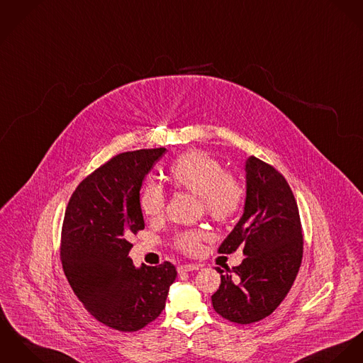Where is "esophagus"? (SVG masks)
I'll return each mask as SVG.
<instances>
[{
    "label": "esophagus",
    "mask_w": 363,
    "mask_h": 363,
    "mask_svg": "<svg viewBox=\"0 0 363 363\" xmlns=\"http://www.w3.org/2000/svg\"><path fill=\"white\" fill-rule=\"evenodd\" d=\"M199 267H201L199 264H180V266L177 267V272H179V273H184V272H193V270H198Z\"/></svg>",
    "instance_id": "1"
}]
</instances>
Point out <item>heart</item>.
I'll return each instance as SVG.
<instances>
[{
    "instance_id": "heart-1",
    "label": "heart",
    "mask_w": 363,
    "mask_h": 363,
    "mask_svg": "<svg viewBox=\"0 0 363 363\" xmlns=\"http://www.w3.org/2000/svg\"><path fill=\"white\" fill-rule=\"evenodd\" d=\"M174 189L199 197L202 211L218 223H229L242 208L244 187L240 180L205 151H189L179 157L167 172ZM166 196L161 184L148 180L140 194V208L152 220L161 219L165 211ZM209 237L208 231L190 230L174 240L179 251L194 255L201 242Z\"/></svg>"
}]
</instances>
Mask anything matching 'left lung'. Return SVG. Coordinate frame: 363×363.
I'll use <instances>...</instances> for the list:
<instances>
[{
    "label": "left lung",
    "instance_id": "left-lung-1",
    "mask_svg": "<svg viewBox=\"0 0 363 363\" xmlns=\"http://www.w3.org/2000/svg\"><path fill=\"white\" fill-rule=\"evenodd\" d=\"M244 213L220 244L219 254L242 250L230 273L220 267L213 309L225 319L250 325L269 316L289 294L302 261L303 237L294 194L281 173L250 157L245 162Z\"/></svg>",
    "mask_w": 363,
    "mask_h": 363
}]
</instances>
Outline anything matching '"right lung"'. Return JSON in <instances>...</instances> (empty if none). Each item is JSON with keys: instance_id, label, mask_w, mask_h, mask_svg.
Returning a JSON list of instances; mask_svg holds the SVG:
<instances>
[{"instance_id": "right-lung-1", "label": "right lung", "mask_w": 363, "mask_h": 363, "mask_svg": "<svg viewBox=\"0 0 363 363\" xmlns=\"http://www.w3.org/2000/svg\"><path fill=\"white\" fill-rule=\"evenodd\" d=\"M166 148L123 152L89 174L66 206L61 261L84 308L108 328L137 331L165 308L177 272L170 262L135 267L132 234L144 229L140 190Z\"/></svg>"}]
</instances>
